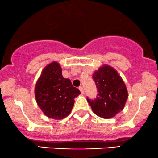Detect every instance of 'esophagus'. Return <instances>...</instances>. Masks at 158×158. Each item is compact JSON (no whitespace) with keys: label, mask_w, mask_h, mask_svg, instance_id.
<instances>
[{"label":"esophagus","mask_w":158,"mask_h":158,"mask_svg":"<svg viewBox=\"0 0 158 158\" xmlns=\"http://www.w3.org/2000/svg\"><path fill=\"white\" fill-rule=\"evenodd\" d=\"M79 90H80V91H81V94H84V90H83V87L80 86V87H79Z\"/></svg>","instance_id":"obj_1"}]
</instances>
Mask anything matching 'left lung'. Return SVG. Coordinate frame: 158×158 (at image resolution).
Returning <instances> with one entry per match:
<instances>
[{
    "label": "left lung",
    "instance_id": "1",
    "mask_svg": "<svg viewBox=\"0 0 158 158\" xmlns=\"http://www.w3.org/2000/svg\"><path fill=\"white\" fill-rule=\"evenodd\" d=\"M98 95L94 99L87 98L92 110L102 118H111L123 110L128 99L125 83L115 69L104 64L93 74Z\"/></svg>",
    "mask_w": 158,
    "mask_h": 158
}]
</instances>
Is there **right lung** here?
I'll use <instances>...</instances> for the list:
<instances>
[{
    "instance_id": "add662e5",
    "label": "right lung",
    "mask_w": 158,
    "mask_h": 158,
    "mask_svg": "<svg viewBox=\"0 0 158 158\" xmlns=\"http://www.w3.org/2000/svg\"><path fill=\"white\" fill-rule=\"evenodd\" d=\"M81 91L73 87L69 79L62 76L61 66L56 61L43 69L35 89L37 104L48 118L61 120L70 113L74 99Z\"/></svg>"
}]
</instances>
